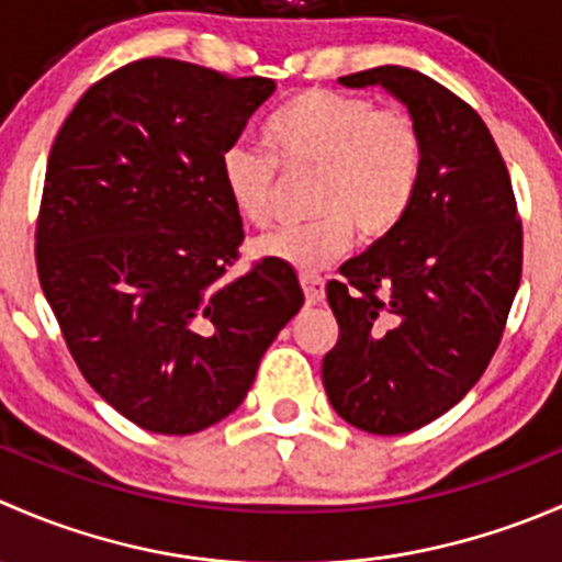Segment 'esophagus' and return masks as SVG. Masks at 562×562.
<instances>
[{"label":"esophagus","mask_w":562,"mask_h":562,"mask_svg":"<svg viewBox=\"0 0 562 562\" xmlns=\"http://www.w3.org/2000/svg\"><path fill=\"white\" fill-rule=\"evenodd\" d=\"M299 282H302L304 299H307V304H321L323 302V293H326V291H323V277L310 274V271H302Z\"/></svg>","instance_id":"1"}]
</instances>
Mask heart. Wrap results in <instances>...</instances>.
I'll return each instance as SVG.
<instances>
[{"instance_id":"heart-1","label":"heart","mask_w":562,"mask_h":562,"mask_svg":"<svg viewBox=\"0 0 562 562\" xmlns=\"http://www.w3.org/2000/svg\"><path fill=\"white\" fill-rule=\"evenodd\" d=\"M269 157L249 144H231L220 179L241 220L263 225L271 214L277 171L313 173L307 206L313 220L266 234V258L296 269H321L345 252L353 231L364 239L391 234L411 209L424 171V138L405 108H378L361 94L307 89L266 124Z\"/></svg>"}]
</instances>
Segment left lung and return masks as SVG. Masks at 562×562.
<instances>
[{"mask_svg":"<svg viewBox=\"0 0 562 562\" xmlns=\"http://www.w3.org/2000/svg\"><path fill=\"white\" fill-rule=\"evenodd\" d=\"M342 87H383L416 116L424 171L394 231L326 285L339 339L323 356L334 411L372 435L424 427L457 405L501 345L522 280V223L484 119L411 67Z\"/></svg>","mask_w":562,"mask_h":562,"instance_id":"left-lung-1","label":"left lung"}]
</instances>
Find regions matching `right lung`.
Listing matches in <instances>:
<instances>
[{
	"label": "right lung",
	"instance_id": "obj_1",
	"mask_svg": "<svg viewBox=\"0 0 562 562\" xmlns=\"http://www.w3.org/2000/svg\"><path fill=\"white\" fill-rule=\"evenodd\" d=\"M277 83L179 59L89 87L50 146L37 277L78 370L124 418L192 435L234 413L302 310L296 271L245 241L220 157Z\"/></svg>",
	"mask_w": 562,
	"mask_h": 562
}]
</instances>
